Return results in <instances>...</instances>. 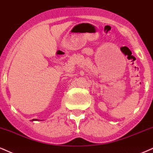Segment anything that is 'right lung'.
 <instances>
[{"instance_id": "add662e5", "label": "right lung", "mask_w": 153, "mask_h": 153, "mask_svg": "<svg viewBox=\"0 0 153 153\" xmlns=\"http://www.w3.org/2000/svg\"><path fill=\"white\" fill-rule=\"evenodd\" d=\"M33 120H35V119H33V120H32V121H33Z\"/></svg>"}]
</instances>
